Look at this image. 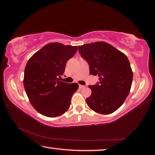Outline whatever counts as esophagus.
<instances>
[{"label":"esophagus","mask_w":155,"mask_h":155,"mask_svg":"<svg viewBox=\"0 0 155 155\" xmlns=\"http://www.w3.org/2000/svg\"><path fill=\"white\" fill-rule=\"evenodd\" d=\"M85 87V86L82 85H79V88H81V89H83V88H84Z\"/></svg>","instance_id":"1"}]
</instances>
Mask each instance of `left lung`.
Here are the masks:
<instances>
[{
    "label": "left lung",
    "instance_id": "obj_1",
    "mask_svg": "<svg viewBox=\"0 0 155 155\" xmlns=\"http://www.w3.org/2000/svg\"><path fill=\"white\" fill-rule=\"evenodd\" d=\"M78 49L88 63L90 74L99 77V83L89 86L91 94L86 98L87 104L98 114H112L124 103L132 85L133 72L127 57L103 41L78 46Z\"/></svg>",
    "mask_w": 155,
    "mask_h": 155
}]
</instances>
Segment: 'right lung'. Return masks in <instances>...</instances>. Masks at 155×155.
I'll return each mask as SVG.
<instances>
[{
	"instance_id": "right-lung-1",
	"label": "right lung",
	"mask_w": 155,
	"mask_h": 155,
	"mask_svg": "<svg viewBox=\"0 0 155 155\" xmlns=\"http://www.w3.org/2000/svg\"><path fill=\"white\" fill-rule=\"evenodd\" d=\"M77 51V46L50 43L28 59L23 83L31 104L41 115L54 117L69 109L78 85L63 82L59 77L64 73L67 61Z\"/></svg>"
}]
</instances>
